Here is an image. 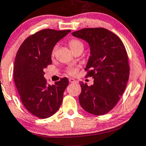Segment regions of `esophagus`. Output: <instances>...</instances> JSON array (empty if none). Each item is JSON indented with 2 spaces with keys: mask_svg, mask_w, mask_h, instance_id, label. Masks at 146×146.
I'll return each mask as SVG.
<instances>
[{
  "mask_svg": "<svg viewBox=\"0 0 146 146\" xmlns=\"http://www.w3.org/2000/svg\"><path fill=\"white\" fill-rule=\"evenodd\" d=\"M69 81L70 83H76V81H75L73 78H69Z\"/></svg>",
  "mask_w": 146,
  "mask_h": 146,
  "instance_id": "obj_1",
  "label": "esophagus"
}]
</instances>
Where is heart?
Segmentation results:
<instances>
[{"label": "heart", "mask_w": 146, "mask_h": 146, "mask_svg": "<svg viewBox=\"0 0 146 146\" xmlns=\"http://www.w3.org/2000/svg\"><path fill=\"white\" fill-rule=\"evenodd\" d=\"M69 48L73 52H74L77 50L79 48H84V44L81 40H77V39H72L69 42ZM56 47L55 46L53 48L52 51V56H54L55 54V52H56ZM77 69H69L68 70L67 72L70 75H74L77 73Z\"/></svg>", "instance_id": "obj_1"}]
</instances>
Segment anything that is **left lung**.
I'll list each match as a JSON object with an SVG mask.
<instances>
[{
    "instance_id": "1",
    "label": "left lung",
    "mask_w": 146,
    "mask_h": 146,
    "mask_svg": "<svg viewBox=\"0 0 146 146\" xmlns=\"http://www.w3.org/2000/svg\"><path fill=\"white\" fill-rule=\"evenodd\" d=\"M72 35L89 44L90 56L85 70L86 77L94 79L90 86L80 83L79 104L89 113L103 115L115 106L126 88L129 77L126 49L117 35L102 27L82 29Z\"/></svg>"
}]
</instances>
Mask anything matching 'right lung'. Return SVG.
I'll list each match as a JSON object with an SVG mask.
<instances>
[{
  "instance_id": "add662e5",
  "label": "right lung",
  "mask_w": 146,
  "mask_h": 146,
  "mask_svg": "<svg viewBox=\"0 0 146 146\" xmlns=\"http://www.w3.org/2000/svg\"><path fill=\"white\" fill-rule=\"evenodd\" d=\"M70 32L42 29L27 38L17 52L13 71L16 88L25 108L40 119L51 117L59 109L69 85L67 77L48 84L44 70L52 64L55 44Z\"/></svg>"
}]
</instances>
